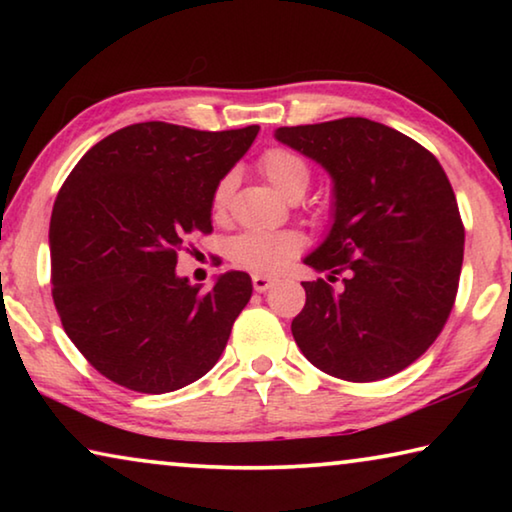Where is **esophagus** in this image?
<instances>
[{
  "label": "esophagus",
  "mask_w": 512,
  "mask_h": 512,
  "mask_svg": "<svg viewBox=\"0 0 512 512\" xmlns=\"http://www.w3.org/2000/svg\"><path fill=\"white\" fill-rule=\"evenodd\" d=\"M277 280L275 277H268V275H253V287L257 293H264L273 287Z\"/></svg>",
  "instance_id": "34e87169"
}]
</instances>
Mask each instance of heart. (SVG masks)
<instances>
[{"instance_id":"b5f03b06","label":"heart","mask_w":512,"mask_h":512,"mask_svg":"<svg viewBox=\"0 0 512 512\" xmlns=\"http://www.w3.org/2000/svg\"><path fill=\"white\" fill-rule=\"evenodd\" d=\"M259 169L266 176L268 183L273 185L277 194L291 198L296 194H305L311 180L309 164L300 153L284 149V146H273L264 151L259 158ZM232 194V178L225 176L212 192V212L221 216L228 210ZM302 239L296 232H244L230 241V259L239 266L248 268L255 273H275L282 266H287L293 257L300 253Z\"/></svg>"}]
</instances>
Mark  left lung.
<instances>
[{"label":"left lung","instance_id":"obj_1","mask_svg":"<svg viewBox=\"0 0 512 512\" xmlns=\"http://www.w3.org/2000/svg\"><path fill=\"white\" fill-rule=\"evenodd\" d=\"M275 140L332 178V228L305 264L307 302L291 332L318 370L377 381L422 357L447 323L463 266L465 230L454 189L433 155L363 117L282 126Z\"/></svg>","mask_w":512,"mask_h":512}]
</instances>
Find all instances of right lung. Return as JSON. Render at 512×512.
Returning <instances> with one entry per match:
<instances>
[{
    "instance_id": "obj_1",
    "label": "right lung",
    "mask_w": 512,
    "mask_h": 512,
    "mask_svg": "<svg viewBox=\"0 0 512 512\" xmlns=\"http://www.w3.org/2000/svg\"><path fill=\"white\" fill-rule=\"evenodd\" d=\"M257 133L133 124L94 144L60 187L51 296L67 336L103 377L160 395L219 361L253 282L228 271L203 291L176 273L178 250L212 232L214 187Z\"/></svg>"
}]
</instances>
